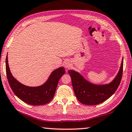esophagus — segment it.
Segmentation results:
<instances>
[{
  "mask_svg": "<svg viewBox=\"0 0 132 132\" xmlns=\"http://www.w3.org/2000/svg\"><path fill=\"white\" fill-rule=\"evenodd\" d=\"M64 67L66 68H67V69H68V68H70L71 63H70L69 61H66L64 62Z\"/></svg>",
  "mask_w": 132,
  "mask_h": 132,
  "instance_id": "obj_1",
  "label": "esophagus"
}]
</instances>
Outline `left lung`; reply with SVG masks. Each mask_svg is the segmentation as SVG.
Returning <instances> with one entry per match:
<instances>
[{"label": "left lung", "mask_w": 132, "mask_h": 132, "mask_svg": "<svg viewBox=\"0 0 132 132\" xmlns=\"http://www.w3.org/2000/svg\"><path fill=\"white\" fill-rule=\"evenodd\" d=\"M123 59L115 79L108 85H96L89 83L79 72L74 70L68 71L71 78L72 85L76 98L80 102L89 105L101 104L114 94L117 89L123 75Z\"/></svg>", "instance_id": "8db88e82"}]
</instances>
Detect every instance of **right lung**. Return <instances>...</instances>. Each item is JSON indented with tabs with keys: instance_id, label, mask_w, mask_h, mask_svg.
I'll return each mask as SVG.
<instances>
[{
	"instance_id": "right-lung-1",
	"label": "right lung",
	"mask_w": 132,
	"mask_h": 132,
	"mask_svg": "<svg viewBox=\"0 0 132 132\" xmlns=\"http://www.w3.org/2000/svg\"><path fill=\"white\" fill-rule=\"evenodd\" d=\"M6 72L11 88L18 98L28 104L42 105L47 104L52 100L59 80L65 71L62 67L59 68L51 73L47 81L44 85L39 87H28L20 83L13 77L9 70L7 55Z\"/></svg>"
}]
</instances>
